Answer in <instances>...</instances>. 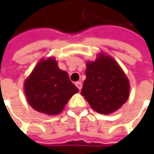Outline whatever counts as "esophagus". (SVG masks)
I'll return each mask as SVG.
<instances>
[{"label":"esophagus","instance_id":"esophagus-1","mask_svg":"<svg viewBox=\"0 0 154 154\" xmlns=\"http://www.w3.org/2000/svg\"><path fill=\"white\" fill-rule=\"evenodd\" d=\"M76 86H77L79 90H81V88H82V83L81 82H76Z\"/></svg>","mask_w":154,"mask_h":154}]
</instances>
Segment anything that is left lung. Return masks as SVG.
I'll use <instances>...</instances> for the list:
<instances>
[{
	"label": "left lung",
	"instance_id": "obj_1",
	"mask_svg": "<svg viewBox=\"0 0 154 154\" xmlns=\"http://www.w3.org/2000/svg\"><path fill=\"white\" fill-rule=\"evenodd\" d=\"M81 94L95 111L109 114L121 107L129 94V82L119 64L100 54L94 62L88 61Z\"/></svg>",
	"mask_w": 154,
	"mask_h": 154
}]
</instances>
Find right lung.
Wrapping results in <instances>:
<instances>
[{
	"label": "right lung",
	"mask_w": 154,
	"mask_h": 154,
	"mask_svg": "<svg viewBox=\"0 0 154 154\" xmlns=\"http://www.w3.org/2000/svg\"><path fill=\"white\" fill-rule=\"evenodd\" d=\"M78 89L53 58L42 60L25 82L27 103L38 112L59 114Z\"/></svg>",
	"instance_id": "right-lung-1"
}]
</instances>
